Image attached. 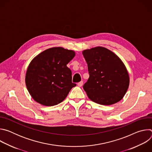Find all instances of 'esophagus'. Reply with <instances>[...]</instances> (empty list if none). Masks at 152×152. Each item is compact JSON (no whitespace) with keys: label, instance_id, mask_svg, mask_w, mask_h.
<instances>
[{"label":"esophagus","instance_id":"34e87169","mask_svg":"<svg viewBox=\"0 0 152 152\" xmlns=\"http://www.w3.org/2000/svg\"><path fill=\"white\" fill-rule=\"evenodd\" d=\"M77 85L79 86H82V85H83V81H80V82H78L77 83Z\"/></svg>","mask_w":152,"mask_h":152}]
</instances>
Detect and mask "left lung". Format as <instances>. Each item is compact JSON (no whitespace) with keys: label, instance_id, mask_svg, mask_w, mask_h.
Masks as SVG:
<instances>
[{"label":"left lung","instance_id":"left-lung-1","mask_svg":"<svg viewBox=\"0 0 152 152\" xmlns=\"http://www.w3.org/2000/svg\"><path fill=\"white\" fill-rule=\"evenodd\" d=\"M90 77L83 86L88 98L100 104L111 105L120 101L129 85V76L121 59L103 47L82 51Z\"/></svg>","mask_w":152,"mask_h":152}]
</instances>
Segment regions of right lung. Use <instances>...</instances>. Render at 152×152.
<instances>
[{
  "instance_id": "1",
  "label": "right lung",
  "mask_w": 152,
  "mask_h": 152,
  "mask_svg": "<svg viewBox=\"0 0 152 152\" xmlns=\"http://www.w3.org/2000/svg\"><path fill=\"white\" fill-rule=\"evenodd\" d=\"M75 51L61 47L46 49L37 55L28 67L25 83L27 89L37 103L54 106L66 99L76 83L72 82V71L67 64Z\"/></svg>"
}]
</instances>
